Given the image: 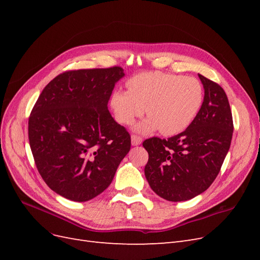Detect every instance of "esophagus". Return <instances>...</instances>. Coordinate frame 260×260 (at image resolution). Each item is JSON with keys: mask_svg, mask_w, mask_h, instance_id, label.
<instances>
[{"mask_svg": "<svg viewBox=\"0 0 260 260\" xmlns=\"http://www.w3.org/2000/svg\"><path fill=\"white\" fill-rule=\"evenodd\" d=\"M141 143H142V139H141L140 137L135 136V135L131 136V144H132L133 146H138V145H140Z\"/></svg>", "mask_w": 260, "mask_h": 260, "instance_id": "obj_1", "label": "esophagus"}]
</instances>
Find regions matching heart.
<instances>
[{"label": "heart", "mask_w": 260, "mask_h": 260, "mask_svg": "<svg viewBox=\"0 0 260 260\" xmlns=\"http://www.w3.org/2000/svg\"><path fill=\"white\" fill-rule=\"evenodd\" d=\"M128 92L115 90L111 108L121 124H131L144 113L145 120L136 125L143 135L160 130L164 136L184 131L198 117L204 102V89L194 77L161 72H146L127 82Z\"/></svg>", "instance_id": "b5f03b06"}]
</instances>
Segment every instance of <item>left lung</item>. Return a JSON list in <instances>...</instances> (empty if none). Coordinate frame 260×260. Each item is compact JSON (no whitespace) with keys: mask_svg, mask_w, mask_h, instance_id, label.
Listing matches in <instances>:
<instances>
[{"mask_svg":"<svg viewBox=\"0 0 260 260\" xmlns=\"http://www.w3.org/2000/svg\"><path fill=\"white\" fill-rule=\"evenodd\" d=\"M204 102L194 121L167 140L147 139L144 174L152 190L170 202L188 201L205 192L218 176L229 152L233 121L226 94L199 74Z\"/></svg>","mask_w":260,"mask_h":260,"instance_id":"obj_1","label":"left lung"}]
</instances>
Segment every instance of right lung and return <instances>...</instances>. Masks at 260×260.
<instances>
[{
  "label": "right lung",
  "mask_w": 260,
  "mask_h": 260,
  "mask_svg": "<svg viewBox=\"0 0 260 260\" xmlns=\"http://www.w3.org/2000/svg\"><path fill=\"white\" fill-rule=\"evenodd\" d=\"M123 69H80L45 86L29 117L31 152L51 190L86 202L109 186L130 151V135L108 111Z\"/></svg>",
  "instance_id": "add662e5"
}]
</instances>
